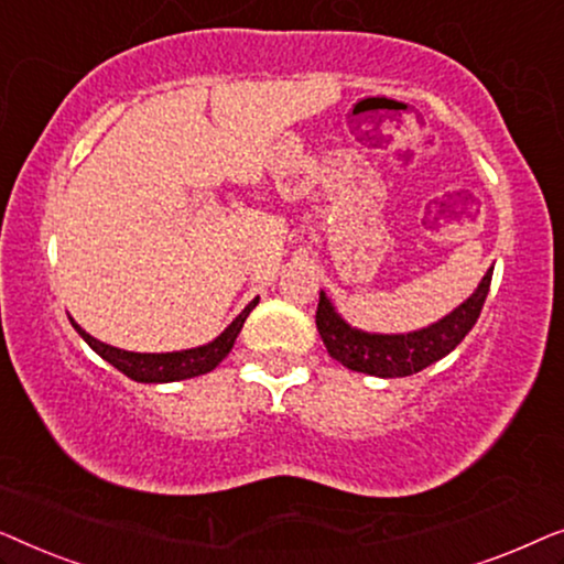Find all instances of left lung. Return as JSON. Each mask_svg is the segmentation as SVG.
<instances>
[{"instance_id":"left-lung-1","label":"left lung","mask_w":564,"mask_h":564,"mask_svg":"<svg viewBox=\"0 0 564 564\" xmlns=\"http://www.w3.org/2000/svg\"><path fill=\"white\" fill-rule=\"evenodd\" d=\"M490 280L492 267L485 272L482 282L477 284V290L465 303L454 307L442 321L431 323L421 330H411V334H367V330L351 328L330 305L326 292H321L315 326H318V334L330 357L341 361L344 367L354 369V372L372 377H408L457 349V344L480 318Z\"/></svg>"}]
</instances>
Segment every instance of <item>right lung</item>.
<instances>
[{"label":"right lung","mask_w":564,"mask_h":564,"mask_svg":"<svg viewBox=\"0 0 564 564\" xmlns=\"http://www.w3.org/2000/svg\"><path fill=\"white\" fill-rule=\"evenodd\" d=\"M259 297L251 300L249 305L238 313V318L230 323V326L223 330L218 338H213L210 344L197 346V349H184V351H166V354H138V351H126L118 349V346L97 341L95 336H89L79 323L74 318L72 326L76 328L84 341H87L91 349H95L105 361H110L115 369H120L122 375L130 377L135 382H176V380H189V377H199L213 372L215 367L220 365L223 359L228 357V351L234 349L236 336L241 334L243 321L249 318V313L257 307Z\"/></svg>","instance_id":"add662e5"}]
</instances>
